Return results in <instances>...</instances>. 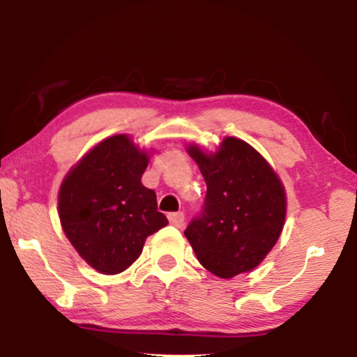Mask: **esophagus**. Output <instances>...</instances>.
<instances>
[{"instance_id":"34e87169","label":"esophagus","mask_w":357,"mask_h":357,"mask_svg":"<svg viewBox=\"0 0 357 357\" xmlns=\"http://www.w3.org/2000/svg\"><path fill=\"white\" fill-rule=\"evenodd\" d=\"M169 221L175 227H182L183 222H185V214L183 213H170L169 214Z\"/></svg>"}]
</instances>
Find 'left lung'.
<instances>
[{"mask_svg": "<svg viewBox=\"0 0 357 357\" xmlns=\"http://www.w3.org/2000/svg\"><path fill=\"white\" fill-rule=\"evenodd\" d=\"M188 153L202 170L206 197L185 229L198 261L224 280L250 271L281 236L284 188L265 159L237 138H226L216 154L197 146Z\"/></svg>", "mask_w": 357, "mask_h": 357, "instance_id": "left-lung-1", "label": "left lung"}]
</instances>
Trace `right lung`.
I'll return each instance as SVG.
<instances>
[{
  "instance_id": "obj_1",
  "label": "right lung",
  "mask_w": 357,
  "mask_h": 357,
  "mask_svg": "<svg viewBox=\"0 0 357 357\" xmlns=\"http://www.w3.org/2000/svg\"><path fill=\"white\" fill-rule=\"evenodd\" d=\"M148 155L126 135L107 138L63 180L58 213L77 253L104 275H116L143 252L146 237L167 226L154 190L141 183Z\"/></svg>"
}]
</instances>
